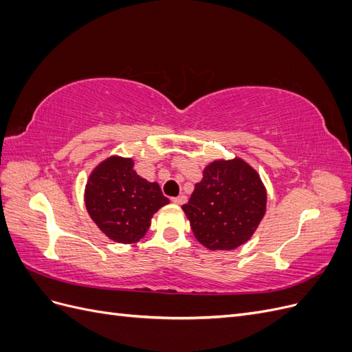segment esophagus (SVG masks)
I'll list each match as a JSON object with an SVG mask.
<instances>
[{
  "mask_svg": "<svg viewBox=\"0 0 352 352\" xmlns=\"http://www.w3.org/2000/svg\"><path fill=\"white\" fill-rule=\"evenodd\" d=\"M176 206H184L185 202H186V197L185 195H180V197H177V198H173L172 199Z\"/></svg>",
  "mask_w": 352,
  "mask_h": 352,
  "instance_id": "esophagus-1",
  "label": "esophagus"
}]
</instances>
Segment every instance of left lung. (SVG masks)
Masks as SVG:
<instances>
[{"mask_svg": "<svg viewBox=\"0 0 352 352\" xmlns=\"http://www.w3.org/2000/svg\"><path fill=\"white\" fill-rule=\"evenodd\" d=\"M265 204L267 192L257 170L235 157L211 162L182 210L201 245L229 251L251 239Z\"/></svg>", "mask_w": 352, "mask_h": 352, "instance_id": "left-lung-1", "label": "left lung"}]
</instances>
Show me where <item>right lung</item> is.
<instances>
[{"label":"right lung","mask_w":352,"mask_h":352,"mask_svg":"<svg viewBox=\"0 0 352 352\" xmlns=\"http://www.w3.org/2000/svg\"><path fill=\"white\" fill-rule=\"evenodd\" d=\"M157 182H148L133 170V160L119 155L95 167L85 186V206L105 236L135 243L145 236L154 212L168 204Z\"/></svg>","instance_id":"right-lung-1"}]
</instances>
